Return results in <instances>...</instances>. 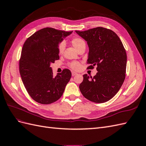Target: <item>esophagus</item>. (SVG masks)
I'll return each instance as SVG.
<instances>
[{
    "mask_svg": "<svg viewBox=\"0 0 146 146\" xmlns=\"http://www.w3.org/2000/svg\"><path fill=\"white\" fill-rule=\"evenodd\" d=\"M77 74L76 73V72H72V76H76V75H77Z\"/></svg>",
    "mask_w": 146,
    "mask_h": 146,
    "instance_id": "1",
    "label": "esophagus"
}]
</instances>
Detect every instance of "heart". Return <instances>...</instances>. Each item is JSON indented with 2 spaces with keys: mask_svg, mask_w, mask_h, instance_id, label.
<instances>
[{
  "mask_svg": "<svg viewBox=\"0 0 146 146\" xmlns=\"http://www.w3.org/2000/svg\"><path fill=\"white\" fill-rule=\"evenodd\" d=\"M70 42H71V44L76 48V49L78 51L80 48L83 47L85 46V42L83 39L79 37H74L73 38L71 41H70ZM64 43L63 42H60L58 46V52L59 54H62L63 52L64 49ZM70 66L72 69L74 70H78L79 68H80V64L78 62H76V61H74V62L70 63Z\"/></svg>",
  "mask_w": 146,
  "mask_h": 146,
  "instance_id": "heart-1",
  "label": "heart"
}]
</instances>
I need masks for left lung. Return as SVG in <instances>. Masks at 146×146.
Segmentation results:
<instances>
[{"label": "left lung", "mask_w": 146, "mask_h": 146, "mask_svg": "<svg viewBox=\"0 0 146 146\" xmlns=\"http://www.w3.org/2000/svg\"><path fill=\"white\" fill-rule=\"evenodd\" d=\"M76 32L87 42L89 53L87 69L97 66L95 76L83 75L79 88L86 99L104 103L112 99L120 90L125 78L127 54L120 38L113 31L96 27Z\"/></svg>", "instance_id": "8db88e82"}]
</instances>
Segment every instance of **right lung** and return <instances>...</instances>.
I'll return each instance as SVG.
<instances>
[{
	"mask_svg": "<svg viewBox=\"0 0 146 146\" xmlns=\"http://www.w3.org/2000/svg\"><path fill=\"white\" fill-rule=\"evenodd\" d=\"M72 32L50 27L33 33L24 42L19 60V72L30 96L41 104H50L58 100L71 78L68 69L53 76L51 63L60 59L59 43Z\"/></svg>",
	"mask_w": 146,
	"mask_h": 146,
	"instance_id": "1",
	"label": "right lung"
}]
</instances>
